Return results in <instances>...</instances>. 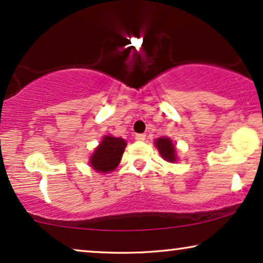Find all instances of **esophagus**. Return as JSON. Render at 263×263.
Segmentation results:
<instances>
[{"label": "esophagus", "mask_w": 263, "mask_h": 263, "mask_svg": "<svg viewBox=\"0 0 263 263\" xmlns=\"http://www.w3.org/2000/svg\"><path fill=\"white\" fill-rule=\"evenodd\" d=\"M135 139L138 140V141H143V140L146 139V135L145 134H136Z\"/></svg>", "instance_id": "1"}]
</instances>
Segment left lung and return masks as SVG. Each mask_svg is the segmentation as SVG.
Returning <instances> with one entry per match:
<instances>
[{
    "mask_svg": "<svg viewBox=\"0 0 263 263\" xmlns=\"http://www.w3.org/2000/svg\"><path fill=\"white\" fill-rule=\"evenodd\" d=\"M154 145L159 151L161 158L168 163H175L177 160V154H176L175 145L172 143L171 139L168 138H159L154 141Z\"/></svg>",
    "mask_w": 263,
    "mask_h": 263,
    "instance_id": "obj_1",
    "label": "left lung"
}]
</instances>
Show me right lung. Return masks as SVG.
Here are the masks:
<instances>
[{
  "mask_svg": "<svg viewBox=\"0 0 263 263\" xmlns=\"http://www.w3.org/2000/svg\"><path fill=\"white\" fill-rule=\"evenodd\" d=\"M125 146L127 142L123 139L114 138L110 135L104 136L99 146L89 158V165L97 172L107 174L114 171L120 164Z\"/></svg>",
  "mask_w": 263,
  "mask_h": 263,
  "instance_id": "add662e5",
  "label": "right lung"
}]
</instances>
